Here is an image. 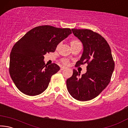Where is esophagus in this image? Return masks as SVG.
Here are the masks:
<instances>
[{
    "label": "esophagus",
    "mask_w": 128,
    "mask_h": 128,
    "mask_svg": "<svg viewBox=\"0 0 128 128\" xmlns=\"http://www.w3.org/2000/svg\"><path fill=\"white\" fill-rule=\"evenodd\" d=\"M66 67L65 66H62L61 68H60V70H64V69H66Z\"/></svg>",
    "instance_id": "obj_1"
}]
</instances>
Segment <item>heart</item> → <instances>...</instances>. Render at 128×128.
<instances>
[{"instance_id":"obj_1","label":"heart","mask_w":128,"mask_h":128,"mask_svg":"<svg viewBox=\"0 0 128 128\" xmlns=\"http://www.w3.org/2000/svg\"><path fill=\"white\" fill-rule=\"evenodd\" d=\"M77 42H78V41L76 40H74L71 41V42H70V45H72V44H75V43H77ZM62 63H64V64H66V65L68 64V63H69L68 60L66 59H62Z\"/></svg>"}]
</instances>
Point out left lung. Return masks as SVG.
<instances>
[{"mask_svg":"<svg viewBox=\"0 0 128 128\" xmlns=\"http://www.w3.org/2000/svg\"><path fill=\"white\" fill-rule=\"evenodd\" d=\"M73 33L81 41L84 51L76 66L88 64L86 73L73 69L72 76L66 80L68 92L80 101L95 98L107 87L111 81L114 62L111 48L100 34L89 29H72Z\"/></svg>","mask_w":128,"mask_h":128,"instance_id":"obj_1","label":"left lung"}]
</instances>
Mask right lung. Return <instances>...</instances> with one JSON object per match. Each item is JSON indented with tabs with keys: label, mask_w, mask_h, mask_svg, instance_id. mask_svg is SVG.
I'll list each match as a JSON object with an SVG mask.
<instances>
[{
	"label": "right lung",
	"mask_w": 128,
	"mask_h": 128,
	"mask_svg": "<svg viewBox=\"0 0 128 128\" xmlns=\"http://www.w3.org/2000/svg\"><path fill=\"white\" fill-rule=\"evenodd\" d=\"M72 34L69 28L40 26L27 32L13 47L9 72L17 88L35 96L48 87L51 76L60 70L55 63L45 64L44 55L55 51L58 44Z\"/></svg>",
	"instance_id": "1"
}]
</instances>
